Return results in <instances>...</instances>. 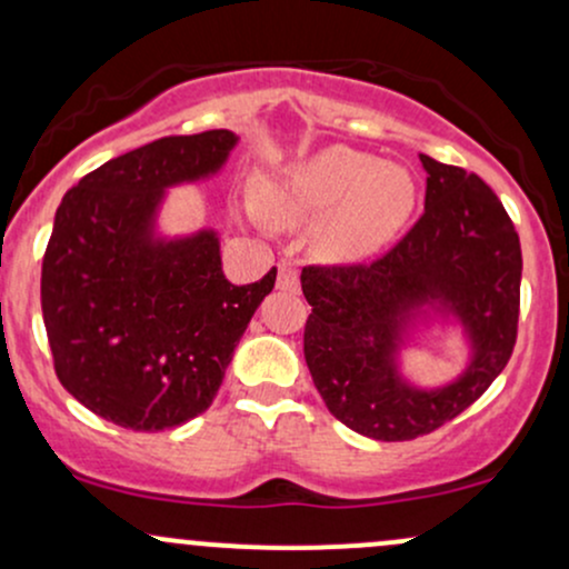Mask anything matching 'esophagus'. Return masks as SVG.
I'll return each instance as SVG.
<instances>
[{"label":"esophagus","instance_id":"obj_1","mask_svg":"<svg viewBox=\"0 0 569 569\" xmlns=\"http://www.w3.org/2000/svg\"><path fill=\"white\" fill-rule=\"evenodd\" d=\"M278 289L283 291H291V295H297L299 291V274L291 264H278Z\"/></svg>","mask_w":569,"mask_h":569}]
</instances>
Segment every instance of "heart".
<instances>
[{"label": "heart", "instance_id": "b5f03b06", "mask_svg": "<svg viewBox=\"0 0 569 569\" xmlns=\"http://www.w3.org/2000/svg\"><path fill=\"white\" fill-rule=\"evenodd\" d=\"M413 204L416 186L408 170L342 146L299 161L259 191V213L274 227H302L329 216L318 248L335 261H359L380 251L405 227Z\"/></svg>", "mask_w": 569, "mask_h": 569}]
</instances>
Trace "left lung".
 Returning <instances> with one entry per match:
<instances>
[{
    "instance_id": "obj_1",
    "label": "left lung",
    "mask_w": 569,
    "mask_h": 569,
    "mask_svg": "<svg viewBox=\"0 0 569 569\" xmlns=\"http://www.w3.org/2000/svg\"><path fill=\"white\" fill-rule=\"evenodd\" d=\"M423 216L376 261L302 270L305 361L329 413L353 432L399 442L435 432L495 383L513 353L521 242L497 193L421 153ZM423 307L466 327L473 361L453 385L416 390L396 353Z\"/></svg>"
}]
</instances>
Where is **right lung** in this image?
Here are the masks:
<instances>
[{
	"instance_id": "obj_1",
	"label": "right lung",
	"mask_w": 569,
	"mask_h": 569,
	"mask_svg": "<svg viewBox=\"0 0 569 569\" xmlns=\"http://www.w3.org/2000/svg\"><path fill=\"white\" fill-rule=\"evenodd\" d=\"M237 134H174L104 161L61 199L42 256V321L61 386L91 413L161 432L204 413L272 291L229 283L213 229L156 237L164 189L218 172Z\"/></svg>"
}]
</instances>
